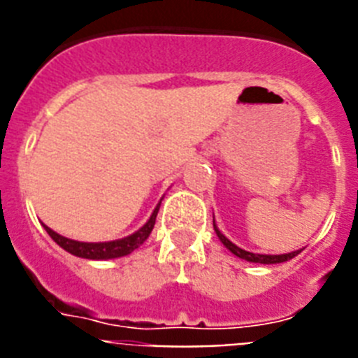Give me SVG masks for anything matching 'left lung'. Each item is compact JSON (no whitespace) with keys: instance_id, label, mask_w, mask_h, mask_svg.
Returning <instances> with one entry per match:
<instances>
[{"instance_id":"left-lung-1","label":"left lung","mask_w":358,"mask_h":358,"mask_svg":"<svg viewBox=\"0 0 358 358\" xmlns=\"http://www.w3.org/2000/svg\"><path fill=\"white\" fill-rule=\"evenodd\" d=\"M213 227H215V233H217L218 240L224 243V248L229 249L231 252L235 256H238V258H242V260L245 262H252V264H264V265H273V264H283V262H289L292 260L294 256H297L299 252H301V249H297V251H292V252H287V255H256V252H249L245 251V249L238 248V245H235V243L231 242L229 238H227L226 235H224L222 231L218 229L217 224H215L213 220Z\"/></svg>"}]
</instances>
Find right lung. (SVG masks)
<instances>
[{
	"label": "right lung",
	"mask_w": 358,
	"mask_h": 358,
	"mask_svg": "<svg viewBox=\"0 0 358 358\" xmlns=\"http://www.w3.org/2000/svg\"><path fill=\"white\" fill-rule=\"evenodd\" d=\"M161 202L154 208L150 218L147 222L140 227L138 231H134L132 235L125 236V238L120 240H110V242H78V240L66 238V236L59 235L53 229H50L46 224H43L46 233L53 238V242L57 245H61L64 251H68L69 255L78 256V258H85V260H115V258H122V256L131 255L134 249H138L145 240L148 238V235L154 229V224H156L157 211H159Z\"/></svg>",
	"instance_id": "add662e5"
}]
</instances>
